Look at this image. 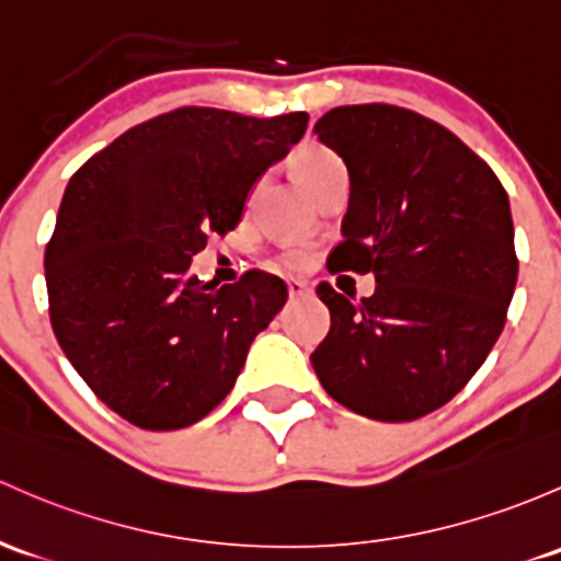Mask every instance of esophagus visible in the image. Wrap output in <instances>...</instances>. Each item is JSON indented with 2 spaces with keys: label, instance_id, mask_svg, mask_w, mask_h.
Here are the masks:
<instances>
[{
  "label": "esophagus",
  "instance_id": "34e87169",
  "mask_svg": "<svg viewBox=\"0 0 561 561\" xmlns=\"http://www.w3.org/2000/svg\"><path fill=\"white\" fill-rule=\"evenodd\" d=\"M287 293H290V298H304V296H309L311 287L300 279H290L287 282Z\"/></svg>",
  "mask_w": 561,
  "mask_h": 561
}]
</instances>
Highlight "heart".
<instances>
[{"mask_svg": "<svg viewBox=\"0 0 561 561\" xmlns=\"http://www.w3.org/2000/svg\"><path fill=\"white\" fill-rule=\"evenodd\" d=\"M296 167L311 191H317L330 174L346 172L344 161H341L333 150H328L325 145H314V141H309V145H304L296 152ZM309 261L311 250L306 244L285 247V250L279 252V257H276V263L285 265V268H300V265H306Z\"/></svg>", "mask_w": 561, "mask_h": 561, "instance_id": "1", "label": "heart"}]
</instances>
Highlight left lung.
<instances>
[{"mask_svg":"<svg viewBox=\"0 0 561 561\" xmlns=\"http://www.w3.org/2000/svg\"><path fill=\"white\" fill-rule=\"evenodd\" d=\"M317 139L350 172L328 268L376 276L359 304L328 282L330 330L311 352L333 400L376 422L449 403L500 339L518 261L508 193L449 128L394 104L325 112Z\"/></svg>","mask_w":561,"mask_h":561,"instance_id":"1","label":"left lung"}]
</instances>
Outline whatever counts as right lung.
I'll return each mask as SVG.
<instances>
[{
  "mask_svg": "<svg viewBox=\"0 0 561 561\" xmlns=\"http://www.w3.org/2000/svg\"><path fill=\"white\" fill-rule=\"evenodd\" d=\"M309 115L180 107L139 123L69 180L45 250L50 325L88 387L141 430H180L222 403L287 285L191 274L209 233L239 226L252 185Z\"/></svg>",
  "mask_w": 561,
  "mask_h": 561,
  "instance_id": "add662e5",
  "label": "right lung"
}]
</instances>
